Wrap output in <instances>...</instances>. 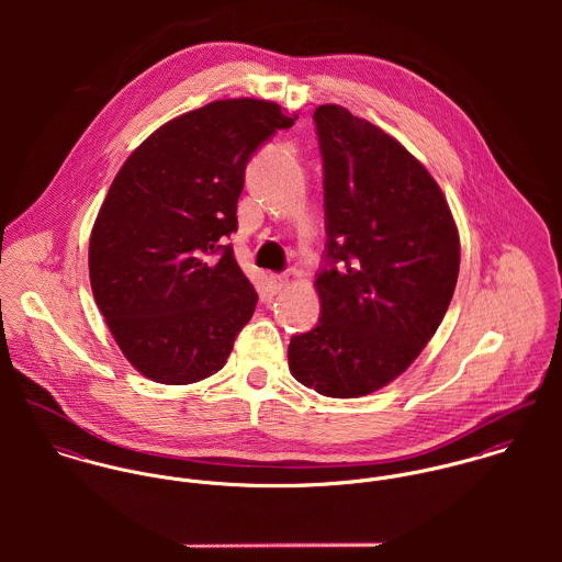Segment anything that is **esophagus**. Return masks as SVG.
<instances>
[{
  "mask_svg": "<svg viewBox=\"0 0 562 562\" xmlns=\"http://www.w3.org/2000/svg\"><path fill=\"white\" fill-rule=\"evenodd\" d=\"M268 283H270V290L277 294V292H281L288 285V277L285 274H270Z\"/></svg>",
  "mask_w": 562,
  "mask_h": 562,
  "instance_id": "esophagus-1",
  "label": "esophagus"
}]
</instances>
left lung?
I'll list each match as a JSON object with an SVG mask.
<instances>
[{
	"label": "left lung",
	"mask_w": 562,
	"mask_h": 562,
	"mask_svg": "<svg viewBox=\"0 0 562 562\" xmlns=\"http://www.w3.org/2000/svg\"><path fill=\"white\" fill-rule=\"evenodd\" d=\"M324 168L318 324L290 339L292 376L328 398L372 394L415 361L452 301L461 244L430 172L341 105L314 112Z\"/></svg>",
	"instance_id": "left-lung-1"
}]
</instances>
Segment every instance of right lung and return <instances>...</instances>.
<instances>
[{
    "mask_svg": "<svg viewBox=\"0 0 562 562\" xmlns=\"http://www.w3.org/2000/svg\"><path fill=\"white\" fill-rule=\"evenodd\" d=\"M296 119L272 101H214L161 125L116 172L90 234V288L147 379L188 385L227 363L257 303L225 244L244 170Z\"/></svg>",
    "mask_w": 562,
    "mask_h": 562,
    "instance_id": "right-lung-1",
    "label": "right lung"
}]
</instances>
